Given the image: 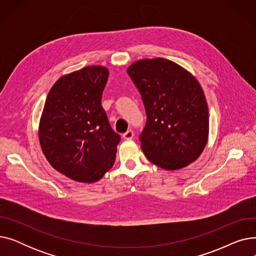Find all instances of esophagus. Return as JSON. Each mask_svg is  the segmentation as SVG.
Masks as SVG:
<instances>
[{
  "label": "esophagus",
  "mask_w": 256,
  "mask_h": 256,
  "mask_svg": "<svg viewBox=\"0 0 256 256\" xmlns=\"http://www.w3.org/2000/svg\"><path fill=\"white\" fill-rule=\"evenodd\" d=\"M132 137H134V132L132 130H128L124 134V138L126 140H130V139H132Z\"/></svg>",
  "instance_id": "34e87169"
}]
</instances>
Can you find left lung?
I'll use <instances>...</instances> for the list:
<instances>
[{"label":"left lung","mask_w":256,"mask_h":256,"mask_svg":"<svg viewBox=\"0 0 256 256\" xmlns=\"http://www.w3.org/2000/svg\"><path fill=\"white\" fill-rule=\"evenodd\" d=\"M126 72L146 111V124L139 137L145 156L165 170L194 162L208 138V104L198 80L163 58L136 61Z\"/></svg>","instance_id":"8db88e82"}]
</instances>
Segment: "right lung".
Listing matches in <instances>:
<instances>
[{"mask_svg": "<svg viewBox=\"0 0 256 256\" xmlns=\"http://www.w3.org/2000/svg\"><path fill=\"white\" fill-rule=\"evenodd\" d=\"M108 78L106 67L87 66L61 76L46 96L40 146L52 168L76 182H98L115 162L120 136L102 106Z\"/></svg>", "mask_w": 256, "mask_h": 256, "instance_id": "obj_1", "label": "right lung"}]
</instances>
